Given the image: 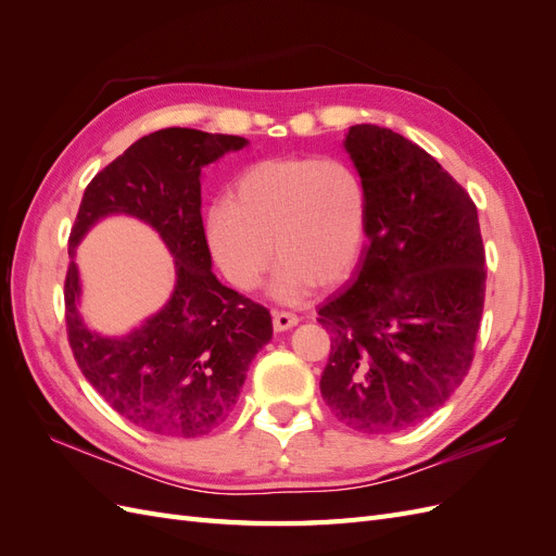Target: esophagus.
I'll return each instance as SVG.
<instances>
[{
  "label": "esophagus",
  "mask_w": 556,
  "mask_h": 556,
  "mask_svg": "<svg viewBox=\"0 0 556 556\" xmlns=\"http://www.w3.org/2000/svg\"><path fill=\"white\" fill-rule=\"evenodd\" d=\"M296 325H299V317L294 313H285V311L274 313V329L276 331H288Z\"/></svg>",
  "instance_id": "obj_1"
}]
</instances>
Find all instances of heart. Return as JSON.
Returning a JSON list of instances; mask_svg holds the SVG:
<instances>
[{
    "instance_id": "obj_1",
    "label": "heart",
    "mask_w": 556,
    "mask_h": 556,
    "mask_svg": "<svg viewBox=\"0 0 556 556\" xmlns=\"http://www.w3.org/2000/svg\"><path fill=\"white\" fill-rule=\"evenodd\" d=\"M206 239L225 278L255 290L280 262L271 292L282 304L304 301L315 285L350 280L368 239V192L355 166L339 157L288 155L250 164L229 201L206 215Z\"/></svg>"
}]
</instances>
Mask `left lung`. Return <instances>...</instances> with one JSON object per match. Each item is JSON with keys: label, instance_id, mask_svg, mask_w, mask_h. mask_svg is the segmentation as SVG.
Instances as JSON below:
<instances>
[{"label": "left lung", "instance_id": "1", "mask_svg": "<svg viewBox=\"0 0 556 556\" xmlns=\"http://www.w3.org/2000/svg\"><path fill=\"white\" fill-rule=\"evenodd\" d=\"M368 192V250L343 294L317 311L331 333L319 392L345 427L390 433L457 390L484 306L478 208L427 150L378 125L345 137Z\"/></svg>", "mask_w": 556, "mask_h": 556}]
</instances>
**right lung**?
Here are the masks:
<instances>
[{
  "label": "right lung",
  "mask_w": 556,
  "mask_h": 556,
  "mask_svg": "<svg viewBox=\"0 0 556 556\" xmlns=\"http://www.w3.org/2000/svg\"><path fill=\"white\" fill-rule=\"evenodd\" d=\"M248 141L169 127L131 143L83 192L70 250L104 215L148 223L176 260L174 294L123 339L90 331L76 311L78 266L64 278L66 336L78 368L109 406L150 433L197 439L229 417L252 357L271 341V313L211 271L201 169Z\"/></svg>",
  "instance_id": "right-lung-1"
}]
</instances>
